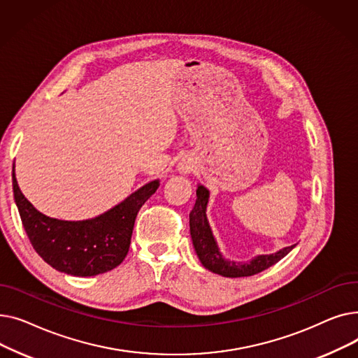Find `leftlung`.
<instances>
[{
	"instance_id": "obj_1",
	"label": "left lung",
	"mask_w": 358,
	"mask_h": 358,
	"mask_svg": "<svg viewBox=\"0 0 358 358\" xmlns=\"http://www.w3.org/2000/svg\"><path fill=\"white\" fill-rule=\"evenodd\" d=\"M196 194L197 200L193 210L190 212V234L200 262L212 273L220 274L223 277L254 275L274 266L275 262L285 258L294 248V245H292L270 255H258L250 262H235L224 259L209 227L208 216H206V209H208L209 203V190L203 185H199Z\"/></svg>"
}]
</instances>
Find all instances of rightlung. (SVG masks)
<instances>
[{
    "instance_id": "add662e5",
    "label": "right lung",
    "mask_w": 358,
    "mask_h": 358,
    "mask_svg": "<svg viewBox=\"0 0 358 358\" xmlns=\"http://www.w3.org/2000/svg\"><path fill=\"white\" fill-rule=\"evenodd\" d=\"M158 187V180L150 181L97 217L68 222L36 210L18 189L13 168L14 200L34 251L55 270L77 277L103 274L122 264L136 215Z\"/></svg>"
}]
</instances>
